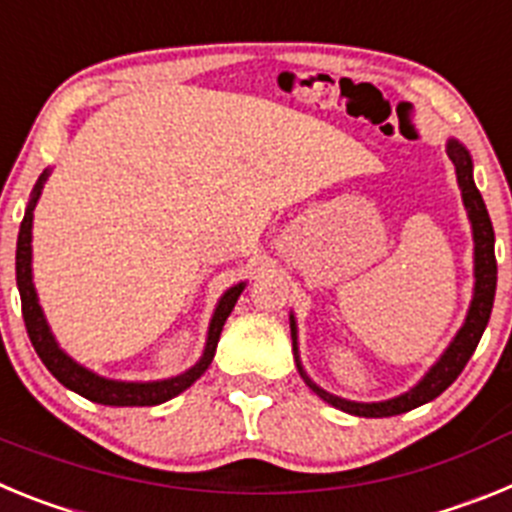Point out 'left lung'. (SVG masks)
Returning <instances> with one entry per match:
<instances>
[{
  "label": "left lung",
  "mask_w": 512,
  "mask_h": 512,
  "mask_svg": "<svg viewBox=\"0 0 512 512\" xmlns=\"http://www.w3.org/2000/svg\"><path fill=\"white\" fill-rule=\"evenodd\" d=\"M446 153H449L451 164L456 169V182L461 189V200L467 207L469 223H472V235H474V295L472 305H469L467 320L459 328V333L454 336V341L449 343V348L443 351L441 359L428 369L423 379L415 384L413 390L402 392V395L392 397V400L384 402H351L343 400V397L330 395L323 387L312 382L310 377L302 369L300 354H297V323L295 315H289V325H292V351H295L297 369H300V377L305 379V384L318 397H323L328 405L343 410L348 415H359V418H390V415L408 413V410L425 405V402L436 400L446 387L454 384V379L459 377L461 369L467 366V361L472 359L474 348H477L479 338L485 333L487 323H490L492 302H495V287H497V261H495V230H492L490 215H487L485 200L479 194L477 184H474L472 176V156L459 140L451 138L446 143Z\"/></svg>",
  "instance_id": "1"
}]
</instances>
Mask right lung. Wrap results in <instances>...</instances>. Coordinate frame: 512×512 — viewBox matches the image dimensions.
<instances>
[{
  "instance_id": "obj_1",
  "label": "right lung",
  "mask_w": 512,
  "mask_h": 512,
  "mask_svg": "<svg viewBox=\"0 0 512 512\" xmlns=\"http://www.w3.org/2000/svg\"><path fill=\"white\" fill-rule=\"evenodd\" d=\"M45 179H48V169L40 174L38 184H35L30 202H27L25 217L20 223V235H17V256H15V271H17V289H20L22 300V318H25L27 336L33 341L35 351H38L40 361L48 366V372L63 384L74 390L76 395L87 397V400L99 402V405H110V408H151V405H161V402L171 400L187 387H192L202 374L207 372V366L212 364L215 356L217 341L223 333V325L228 315L233 312L235 302L241 297L246 282L235 284L220 297L215 307V315L210 320V330H207V343L202 351L200 361L187 369L184 374H176L169 379H158V382H120V379H107L94 374L87 366L76 364L66 351L56 343L51 333V325L45 320L43 307L38 302V292L33 284V210L40 200V189H43Z\"/></svg>"
}]
</instances>
